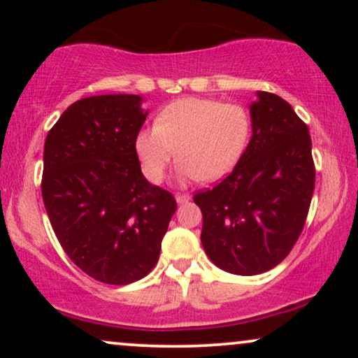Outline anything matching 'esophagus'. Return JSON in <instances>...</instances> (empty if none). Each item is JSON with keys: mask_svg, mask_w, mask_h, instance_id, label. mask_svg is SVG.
Here are the masks:
<instances>
[{"mask_svg": "<svg viewBox=\"0 0 358 358\" xmlns=\"http://www.w3.org/2000/svg\"><path fill=\"white\" fill-rule=\"evenodd\" d=\"M189 200H190V195H187V194H176V202L178 203L189 202Z\"/></svg>", "mask_w": 358, "mask_h": 358, "instance_id": "34e87169", "label": "esophagus"}]
</instances>
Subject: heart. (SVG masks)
<instances>
[{"label": "heart", "mask_w": 358, "mask_h": 358, "mask_svg": "<svg viewBox=\"0 0 358 358\" xmlns=\"http://www.w3.org/2000/svg\"><path fill=\"white\" fill-rule=\"evenodd\" d=\"M251 119L244 107L203 97H185L169 104L156 124L145 127L135 138L141 168L151 182L164 178L178 155L179 182L217 180L231 171L244 153Z\"/></svg>", "instance_id": "1"}]
</instances>
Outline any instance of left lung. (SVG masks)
<instances>
[{
  "instance_id": "8db88e82",
  "label": "left lung",
  "mask_w": 358,
  "mask_h": 358,
  "mask_svg": "<svg viewBox=\"0 0 358 358\" xmlns=\"http://www.w3.org/2000/svg\"><path fill=\"white\" fill-rule=\"evenodd\" d=\"M249 106L252 136L231 174L194 195L202 246L236 275L271 271L295 246L315 190L308 127L280 96L257 91Z\"/></svg>"
}]
</instances>
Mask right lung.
Instances as JSON below:
<instances>
[{"mask_svg":"<svg viewBox=\"0 0 358 358\" xmlns=\"http://www.w3.org/2000/svg\"><path fill=\"white\" fill-rule=\"evenodd\" d=\"M136 94L76 101L43 146L42 197L68 257L96 280L127 285L159 259L176 200L141 174L135 138L148 110Z\"/></svg>","mask_w":358,"mask_h":358,"instance_id":"add662e5","label":"right lung"}]
</instances>
